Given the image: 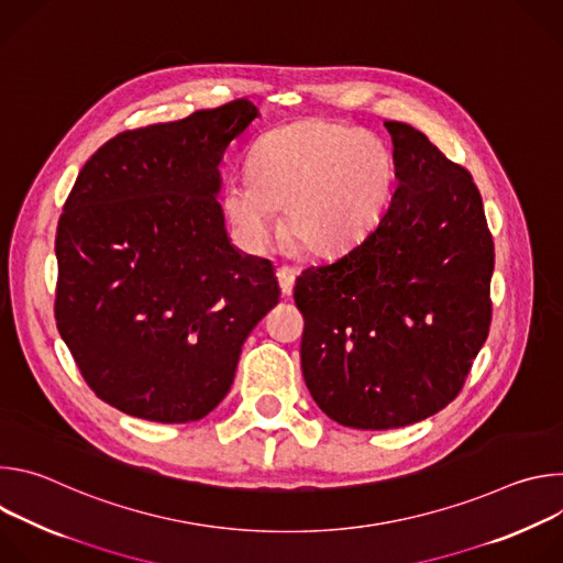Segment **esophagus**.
Masks as SVG:
<instances>
[{
  "mask_svg": "<svg viewBox=\"0 0 563 563\" xmlns=\"http://www.w3.org/2000/svg\"><path fill=\"white\" fill-rule=\"evenodd\" d=\"M276 276H278V285H280L283 296H291V289H294V283H296V269L294 267H278Z\"/></svg>",
  "mask_w": 563,
  "mask_h": 563,
  "instance_id": "34e87169",
  "label": "esophagus"
}]
</instances>
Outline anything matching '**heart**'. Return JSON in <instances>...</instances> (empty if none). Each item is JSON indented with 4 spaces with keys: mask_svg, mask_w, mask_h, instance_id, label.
I'll use <instances>...</instances> for the list:
<instances>
[{
    "mask_svg": "<svg viewBox=\"0 0 563 563\" xmlns=\"http://www.w3.org/2000/svg\"><path fill=\"white\" fill-rule=\"evenodd\" d=\"M252 176H233L222 211L238 243L267 252L285 231L316 256L347 250L369 229L391 183L385 144L356 126L309 120L265 133L252 148Z\"/></svg>",
    "mask_w": 563,
    "mask_h": 563,
    "instance_id": "obj_1",
    "label": "heart"
}]
</instances>
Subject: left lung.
Returning a JSON list of instances; mask_svg holds the SVG:
<instances>
[{"label":"left lung","mask_w":563,"mask_h":563,"mask_svg":"<svg viewBox=\"0 0 563 563\" xmlns=\"http://www.w3.org/2000/svg\"><path fill=\"white\" fill-rule=\"evenodd\" d=\"M385 129L398 180L391 205L356 247L305 269L294 287L307 389L356 430L443 410L493 320L495 245L472 176L415 126Z\"/></svg>","instance_id":"8db88e82"}]
</instances>
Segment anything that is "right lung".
<instances>
[{
  "label": "right lung",
  "mask_w": 563,
  "mask_h": 563,
  "mask_svg": "<svg viewBox=\"0 0 563 563\" xmlns=\"http://www.w3.org/2000/svg\"><path fill=\"white\" fill-rule=\"evenodd\" d=\"M258 109L233 100L115 135L79 172L57 224L55 320L89 387L155 423L207 417L243 343L278 302L269 261L240 254L218 165Z\"/></svg>",
  "instance_id": "1"
}]
</instances>
